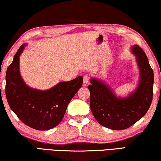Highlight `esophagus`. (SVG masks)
I'll list each match as a JSON object with an SVG mask.
<instances>
[{
    "label": "esophagus",
    "mask_w": 161,
    "mask_h": 161,
    "mask_svg": "<svg viewBox=\"0 0 161 161\" xmlns=\"http://www.w3.org/2000/svg\"><path fill=\"white\" fill-rule=\"evenodd\" d=\"M89 80H90V76L88 75H85L83 76V83L85 85L89 82Z\"/></svg>",
    "instance_id": "obj_1"
}]
</instances>
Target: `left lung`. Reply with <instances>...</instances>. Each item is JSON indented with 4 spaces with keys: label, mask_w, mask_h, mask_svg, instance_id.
Segmentation results:
<instances>
[{
    "label": "left lung",
    "mask_w": 161,
    "mask_h": 161,
    "mask_svg": "<svg viewBox=\"0 0 161 161\" xmlns=\"http://www.w3.org/2000/svg\"><path fill=\"white\" fill-rule=\"evenodd\" d=\"M131 51L140 70V80L134 92L125 98L117 97L108 86L96 78H91L88 86L92 113L98 123L112 130H124L135 124L146 115L152 103L153 71L141 48L133 45Z\"/></svg>",
    "instance_id": "8db88e82"
}]
</instances>
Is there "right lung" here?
<instances>
[{"mask_svg":"<svg viewBox=\"0 0 161 161\" xmlns=\"http://www.w3.org/2000/svg\"><path fill=\"white\" fill-rule=\"evenodd\" d=\"M26 44H23L7 68L6 96L8 105L23 123L38 130H46L60 123L68 105L83 85V77L60 82L47 91L26 85L20 74L19 59Z\"/></svg>","mask_w":161,"mask_h":161,"instance_id":"right-lung-1","label":"right lung"}]
</instances>
